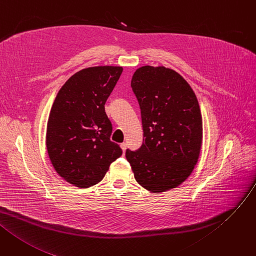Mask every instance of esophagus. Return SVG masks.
<instances>
[{
	"mask_svg": "<svg viewBox=\"0 0 256 256\" xmlns=\"http://www.w3.org/2000/svg\"><path fill=\"white\" fill-rule=\"evenodd\" d=\"M120 147H122V149L124 153H126V147H128L126 143H122V144H120Z\"/></svg>",
	"mask_w": 256,
	"mask_h": 256,
	"instance_id": "esophagus-1",
	"label": "esophagus"
}]
</instances>
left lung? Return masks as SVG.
I'll return each instance as SVG.
<instances>
[{"mask_svg":"<svg viewBox=\"0 0 256 256\" xmlns=\"http://www.w3.org/2000/svg\"><path fill=\"white\" fill-rule=\"evenodd\" d=\"M130 88L143 126L141 147L126 151L134 179L152 192L175 188L200 156L202 122L196 96L182 76L164 66L139 68Z\"/></svg>","mask_w":256,"mask_h":256,"instance_id":"obj_1","label":"left lung"}]
</instances>
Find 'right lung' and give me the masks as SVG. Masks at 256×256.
<instances>
[{
  "label": "right lung",
  "instance_id": "1",
  "mask_svg": "<svg viewBox=\"0 0 256 256\" xmlns=\"http://www.w3.org/2000/svg\"><path fill=\"white\" fill-rule=\"evenodd\" d=\"M122 66H92L62 85L51 108L46 132L48 156L56 173L88 188L105 177L122 150L110 140L112 124L105 103L122 73Z\"/></svg>",
  "mask_w": 256,
  "mask_h": 256
}]
</instances>
